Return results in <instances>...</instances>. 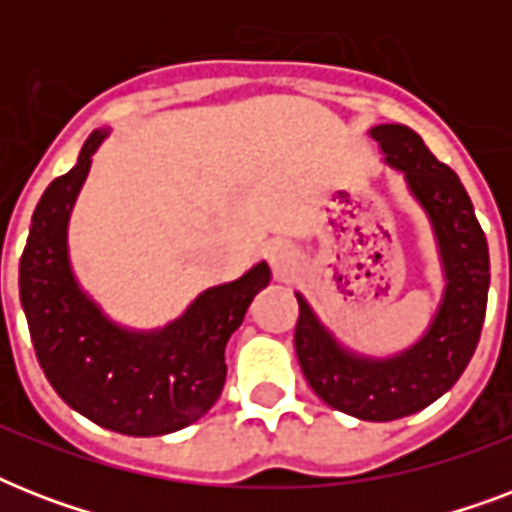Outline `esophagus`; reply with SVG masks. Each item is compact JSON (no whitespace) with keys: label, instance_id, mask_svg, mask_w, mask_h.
<instances>
[{"label":"esophagus","instance_id":"34e87169","mask_svg":"<svg viewBox=\"0 0 512 512\" xmlns=\"http://www.w3.org/2000/svg\"><path fill=\"white\" fill-rule=\"evenodd\" d=\"M268 263H271L273 276H289V273L297 268V252L289 244H276V247L268 252Z\"/></svg>","mask_w":512,"mask_h":512}]
</instances>
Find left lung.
Returning <instances> with one entry per match:
<instances>
[{
  "label": "left lung",
  "instance_id": "left-lung-1",
  "mask_svg": "<svg viewBox=\"0 0 512 512\" xmlns=\"http://www.w3.org/2000/svg\"><path fill=\"white\" fill-rule=\"evenodd\" d=\"M385 162L406 175L409 191L428 212L444 260L446 292L436 319L401 356L366 358L342 350L297 295L295 350L305 380L321 401L350 417L390 422L441 398L476 353L489 295V247L460 177L430 154L404 124L372 127Z\"/></svg>",
  "mask_w": 512,
  "mask_h": 512
}]
</instances>
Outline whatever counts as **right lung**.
Here are the masks:
<instances>
[{"label":"right lung","instance_id":"obj_1","mask_svg":"<svg viewBox=\"0 0 512 512\" xmlns=\"http://www.w3.org/2000/svg\"><path fill=\"white\" fill-rule=\"evenodd\" d=\"M106 132H92L71 172L55 177L31 217L20 255V303L36 358L63 401L122 436H164L215 406L225 345L252 297L271 281L257 263L241 279L207 289L159 332H127L84 295L68 265L66 225Z\"/></svg>","mask_w":512,"mask_h":512}]
</instances>
